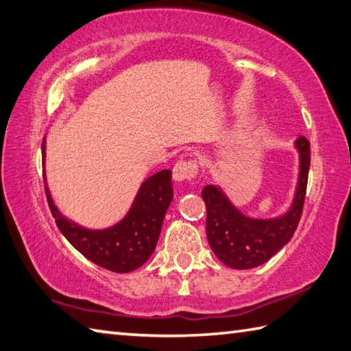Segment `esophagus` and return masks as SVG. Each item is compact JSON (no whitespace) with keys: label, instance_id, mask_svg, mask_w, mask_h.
<instances>
[{"label":"esophagus","instance_id":"esophagus-1","mask_svg":"<svg viewBox=\"0 0 351 351\" xmlns=\"http://www.w3.org/2000/svg\"><path fill=\"white\" fill-rule=\"evenodd\" d=\"M195 174H197V163H195V160H180L172 168V177H174L176 182L191 180Z\"/></svg>","mask_w":351,"mask_h":351}]
</instances>
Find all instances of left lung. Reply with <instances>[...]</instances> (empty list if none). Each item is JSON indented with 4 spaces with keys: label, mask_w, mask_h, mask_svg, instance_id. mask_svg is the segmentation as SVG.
Wrapping results in <instances>:
<instances>
[{
    "label": "left lung",
    "mask_w": 351,
    "mask_h": 351,
    "mask_svg": "<svg viewBox=\"0 0 351 351\" xmlns=\"http://www.w3.org/2000/svg\"><path fill=\"white\" fill-rule=\"evenodd\" d=\"M300 157L299 183L294 202L285 216L259 220L243 216L217 186L202 189L206 205V237L220 262L236 269H250L268 262L290 242L302 216L310 171V141L296 140Z\"/></svg>",
    "instance_id": "8db88e82"
}]
</instances>
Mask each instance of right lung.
Masks as SVG:
<instances>
[{
    "mask_svg": "<svg viewBox=\"0 0 351 351\" xmlns=\"http://www.w3.org/2000/svg\"><path fill=\"white\" fill-rule=\"evenodd\" d=\"M46 195L55 223L73 248L98 267L114 273H129L143 265L156 250L165 214L174 194L171 171H160L143 182L134 205L121 222L98 231L86 230L61 216L47 188Z\"/></svg>",
    "mask_w": 351,
    "mask_h": 351,
    "instance_id": "right-lung-1",
    "label": "right lung"
}]
</instances>
